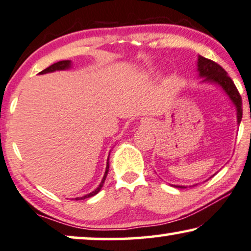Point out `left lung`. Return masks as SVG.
Returning <instances> with one entry per match:
<instances>
[{
	"label": "left lung",
	"mask_w": 251,
	"mask_h": 251,
	"mask_svg": "<svg viewBox=\"0 0 251 251\" xmlns=\"http://www.w3.org/2000/svg\"><path fill=\"white\" fill-rule=\"evenodd\" d=\"M198 70L200 72V76L205 78L203 81L212 82L219 85L228 95V98L232 100L236 106V118H238V124L241 123L242 119V99L241 95L236 88L233 80L229 78L227 72L224 70L219 64L216 62L208 59L202 56H199L198 61ZM176 188H186L183 186H176Z\"/></svg>",
	"instance_id": "obj_1"
}]
</instances>
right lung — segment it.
Wrapping results in <instances>:
<instances>
[{"label": "right lung", "instance_id": "1", "mask_svg": "<svg viewBox=\"0 0 251 251\" xmlns=\"http://www.w3.org/2000/svg\"><path fill=\"white\" fill-rule=\"evenodd\" d=\"M70 68H71V61H61V62H57V63H53L52 65L48 66V68L40 72V75H45V73H49V72H53V71H59V70H66V69H70ZM108 172H109V158H108V162H106L105 173H104V176H103L102 181H101V183H100V186L98 187V188H96L94 192L87 194V195L82 196V198H80V199L76 198L75 200H85V199L92 198V196L96 195V194H98L103 187V183H104V181H105V178H106V176H108Z\"/></svg>", "mask_w": 251, "mask_h": 251}]
</instances>
